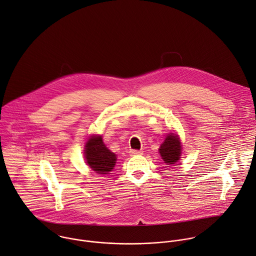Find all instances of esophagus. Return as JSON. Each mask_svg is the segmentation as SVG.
<instances>
[{"label":"esophagus","mask_w":256,"mask_h":256,"mask_svg":"<svg viewBox=\"0 0 256 256\" xmlns=\"http://www.w3.org/2000/svg\"><path fill=\"white\" fill-rule=\"evenodd\" d=\"M130 153H131V155H141L142 151L141 150H131Z\"/></svg>","instance_id":"1"}]
</instances>
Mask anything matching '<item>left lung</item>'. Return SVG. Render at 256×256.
<instances>
[{"instance_id":"obj_1","label":"left lung","mask_w":256,"mask_h":256,"mask_svg":"<svg viewBox=\"0 0 256 256\" xmlns=\"http://www.w3.org/2000/svg\"><path fill=\"white\" fill-rule=\"evenodd\" d=\"M159 153L167 165L175 164L181 155V145L177 136L170 133L161 144Z\"/></svg>"}]
</instances>
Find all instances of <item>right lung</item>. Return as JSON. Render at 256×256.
Listing matches in <instances>:
<instances>
[{
  "label": "right lung",
  "instance_id": "right-lung-1",
  "mask_svg": "<svg viewBox=\"0 0 256 256\" xmlns=\"http://www.w3.org/2000/svg\"><path fill=\"white\" fill-rule=\"evenodd\" d=\"M85 158L89 167L98 174H108L116 163V155L104 144L101 136H92L85 146Z\"/></svg>",
  "mask_w": 256,
  "mask_h": 256
}]
</instances>
